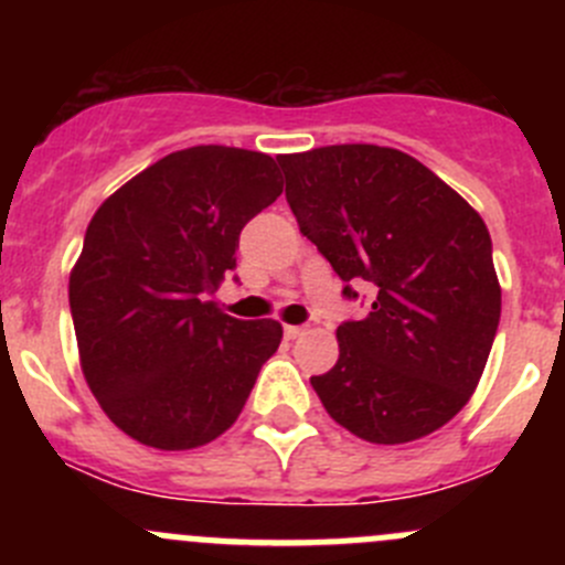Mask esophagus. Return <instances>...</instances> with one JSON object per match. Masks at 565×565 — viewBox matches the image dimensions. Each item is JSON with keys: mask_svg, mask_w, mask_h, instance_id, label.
<instances>
[{"mask_svg": "<svg viewBox=\"0 0 565 565\" xmlns=\"http://www.w3.org/2000/svg\"><path fill=\"white\" fill-rule=\"evenodd\" d=\"M303 333H306L303 324H284V335H287V339H298V335Z\"/></svg>", "mask_w": 565, "mask_h": 565, "instance_id": "34e87169", "label": "esophagus"}]
</instances>
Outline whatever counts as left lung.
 <instances>
[{
    "label": "left lung",
    "mask_w": 565,
    "mask_h": 565,
    "mask_svg": "<svg viewBox=\"0 0 565 565\" xmlns=\"http://www.w3.org/2000/svg\"><path fill=\"white\" fill-rule=\"evenodd\" d=\"M300 232L372 311L335 330L339 361L311 377L330 418L377 446L446 426L470 402L500 322L481 215L413 156L330 145L278 156Z\"/></svg>",
    "instance_id": "left-lung-1"
}]
</instances>
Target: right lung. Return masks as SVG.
<instances>
[{
    "label": "right lung",
    "instance_id": "obj_1",
    "mask_svg": "<svg viewBox=\"0 0 565 565\" xmlns=\"http://www.w3.org/2000/svg\"><path fill=\"white\" fill-rule=\"evenodd\" d=\"M270 156L177 150L114 191L71 270V315L89 391L117 429L158 451L213 443L241 415L276 319L207 300L237 265L241 230L281 196Z\"/></svg>",
    "mask_w": 565,
    "mask_h": 565
}]
</instances>
